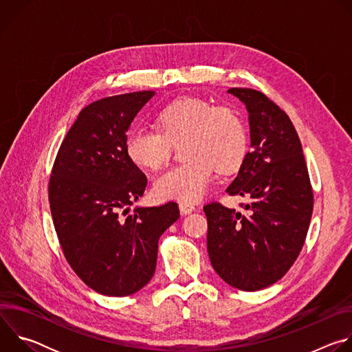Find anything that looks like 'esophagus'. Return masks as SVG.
<instances>
[{"label":"esophagus","mask_w":352,"mask_h":352,"mask_svg":"<svg viewBox=\"0 0 352 352\" xmlns=\"http://www.w3.org/2000/svg\"><path fill=\"white\" fill-rule=\"evenodd\" d=\"M195 210V206L192 205V204H179V212H181V214H189V213H192Z\"/></svg>","instance_id":"esophagus-1"}]
</instances>
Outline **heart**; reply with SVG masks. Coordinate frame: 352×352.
<instances>
[{"instance_id": "b5f03b06", "label": "heart", "mask_w": 352, "mask_h": 352, "mask_svg": "<svg viewBox=\"0 0 352 352\" xmlns=\"http://www.w3.org/2000/svg\"><path fill=\"white\" fill-rule=\"evenodd\" d=\"M156 122L159 131L132 128L125 139V152L138 167L156 171L170 162L174 146L182 144L185 162L155 182V195L160 199L196 202L208 192L214 170L232 173L246 157V126L231 107L184 97L162 109Z\"/></svg>"}]
</instances>
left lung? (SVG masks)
<instances>
[{
  "instance_id": "8db88e82",
  "label": "left lung",
  "mask_w": 352,
  "mask_h": 352,
  "mask_svg": "<svg viewBox=\"0 0 352 352\" xmlns=\"http://www.w3.org/2000/svg\"><path fill=\"white\" fill-rule=\"evenodd\" d=\"M246 106L250 150L228 195L250 199L239 206L208 204V252L216 273L231 287L258 291L278 281L305 243L314 190L302 146L289 120L262 91L231 87Z\"/></svg>"
}]
</instances>
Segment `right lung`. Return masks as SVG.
I'll list each match as a JSON object with an SVG mask.
<instances>
[{"instance_id":"right-lung-1","label":"right lung","mask_w":352,"mask_h":352,"mask_svg":"<svg viewBox=\"0 0 352 352\" xmlns=\"http://www.w3.org/2000/svg\"><path fill=\"white\" fill-rule=\"evenodd\" d=\"M153 90L100 98L64 138L48 181V202L63 254L76 276L109 296L135 294L152 280L160 235L179 219L175 202L128 206L147 178L125 152L126 131Z\"/></svg>"}]
</instances>
